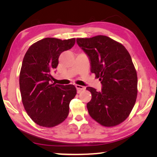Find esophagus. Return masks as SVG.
Instances as JSON below:
<instances>
[{"label": "esophagus", "mask_w": 157, "mask_h": 157, "mask_svg": "<svg viewBox=\"0 0 157 157\" xmlns=\"http://www.w3.org/2000/svg\"><path fill=\"white\" fill-rule=\"evenodd\" d=\"M76 88L77 89V91L79 93V92H81V91H83V90L85 89V87L84 86H82L81 85H76Z\"/></svg>", "instance_id": "34e87169"}]
</instances>
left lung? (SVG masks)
Wrapping results in <instances>:
<instances>
[{
	"mask_svg": "<svg viewBox=\"0 0 157 157\" xmlns=\"http://www.w3.org/2000/svg\"><path fill=\"white\" fill-rule=\"evenodd\" d=\"M89 56L91 71L99 78L101 91L92 87L87 109L92 119L104 126L119 125L129 116L137 96V74L129 53L120 43L106 36L77 38Z\"/></svg>",
	"mask_w": 157,
	"mask_h": 157,
	"instance_id": "1",
	"label": "left lung"
}]
</instances>
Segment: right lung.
<instances>
[{
    "instance_id": "right-lung-1",
    "label": "right lung",
    "mask_w": 157,
    "mask_h": 157,
    "mask_svg": "<svg viewBox=\"0 0 157 157\" xmlns=\"http://www.w3.org/2000/svg\"><path fill=\"white\" fill-rule=\"evenodd\" d=\"M75 41L46 38L31 45L24 56L19 76L21 98L28 115L38 125L53 127L68 117L76 89L72 84L52 83L51 72L56 68L61 53Z\"/></svg>"
}]
</instances>
